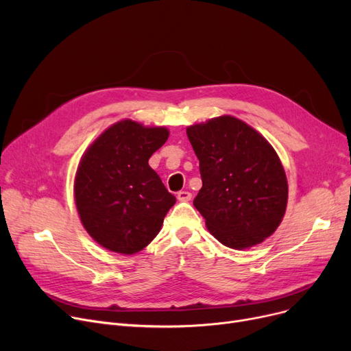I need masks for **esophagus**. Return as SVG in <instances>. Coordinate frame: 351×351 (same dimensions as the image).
Here are the masks:
<instances>
[{
	"label": "esophagus",
	"instance_id": "esophagus-1",
	"mask_svg": "<svg viewBox=\"0 0 351 351\" xmlns=\"http://www.w3.org/2000/svg\"><path fill=\"white\" fill-rule=\"evenodd\" d=\"M192 199V193L186 192V191H180L178 192V200L180 202H189Z\"/></svg>",
	"mask_w": 351,
	"mask_h": 351
}]
</instances>
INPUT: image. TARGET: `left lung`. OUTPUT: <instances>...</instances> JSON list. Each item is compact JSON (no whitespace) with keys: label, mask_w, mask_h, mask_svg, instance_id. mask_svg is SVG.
I'll return each instance as SVG.
<instances>
[{"label":"left lung","mask_w":351,"mask_h":351,"mask_svg":"<svg viewBox=\"0 0 351 351\" xmlns=\"http://www.w3.org/2000/svg\"><path fill=\"white\" fill-rule=\"evenodd\" d=\"M202 188L193 206L217 241L236 250L262 243L282 223L287 178L273 146L230 115L186 128Z\"/></svg>","instance_id":"left-lung-1"}]
</instances>
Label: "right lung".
<instances>
[{
    "label": "right lung",
    "mask_w": 351,
    "mask_h": 351,
    "mask_svg": "<svg viewBox=\"0 0 351 351\" xmlns=\"http://www.w3.org/2000/svg\"><path fill=\"white\" fill-rule=\"evenodd\" d=\"M168 138L165 126L122 119L84 152L73 197L82 226L102 247L134 254L159 233L176 197L147 160Z\"/></svg>",
    "instance_id": "add662e5"
}]
</instances>
